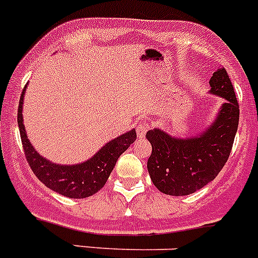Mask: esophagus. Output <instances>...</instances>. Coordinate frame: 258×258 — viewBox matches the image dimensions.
Returning a JSON list of instances; mask_svg holds the SVG:
<instances>
[{
	"mask_svg": "<svg viewBox=\"0 0 258 258\" xmlns=\"http://www.w3.org/2000/svg\"><path fill=\"white\" fill-rule=\"evenodd\" d=\"M147 131H149V124L146 121H142L137 125V136H138V138H143Z\"/></svg>",
	"mask_w": 258,
	"mask_h": 258,
	"instance_id": "34e87169",
	"label": "esophagus"
}]
</instances>
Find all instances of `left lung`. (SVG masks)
Here are the masks:
<instances>
[{
	"label": "left lung",
	"instance_id": "obj_1",
	"mask_svg": "<svg viewBox=\"0 0 258 258\" xmlns=\"http://www.w3.org/2000/svg\"><path fill=\"white\" fill-rule=\"evenodd\" d=\"M209 93L223 98L217 116L198 136L178 138L155 127L146 138L152 154L147 169L152 183L166 195L183 197L213 181L226 164L239 124V104L225 68L209 80Z\"/></svg>",
	"mask_w": 258,
	"mask_h": 258
}]
</instances>
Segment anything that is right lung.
<instances>
[{
  "label": "right lung",
  "instance_id": "add662e5",
  "mask_svg": "<svg viewBox=\"0 0 258 258\" xmlns=\"http://www.w3.org/2000/svg\"><path fill=\"white\" fill-rule=\"evenodd\" d=\"M23 89L18 108V125L20 138L31 169L42 183L50 190L72 199H84L92 197L106 184L120 155L137 140L136 129L126 132L107 142L94 156L88 160L72 165L56 164L41 156L29 142L23 124V99L26 94Z\"/></svg>",
  "mask_w": 258,
  "mask_h": 258
}]
</instances>
